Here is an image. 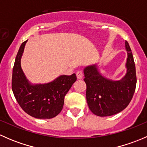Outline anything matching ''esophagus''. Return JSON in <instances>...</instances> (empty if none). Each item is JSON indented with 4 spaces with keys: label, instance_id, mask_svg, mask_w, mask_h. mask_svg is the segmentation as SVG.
Instances as JSON below:
<instances>
[{
    "label": "esophagus",
    "instance_id": "34e87169",
    "mask_svg": "<svg viewBox=\"0 0 147 147\" xmlns=\"http://www.w3.org/2000/svg\"><path fill=\"white\" fill-rule=\"evenodd\" d=\"M76 75H77V78H78V79H79V80L82 79V77H83L82 71H81V70L78 71V72H76Z\"/></svg>",
    "mask_w": 147,
    "mask_h": 147
}]
</instances>
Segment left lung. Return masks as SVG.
I'll return each mask as SVG.
<instances>
[{
  "instance_id": "obj_1",
  "label": "left lung",
  "mask_w": 147,
  "mask_h": 147,
  "mask_svg": "<svg viewBox=\"0 0 147 147\" xmlns=\"http://www.w3.org/2000/svg\"><path fill=\"white\" fill-rule=\"evenodd\" d=\"M127 72L119 81L106 79L99 73L96 65L84 69L87 85L86 99L90 111L99 117L112 116L121 112L129 105L135 92L137 75L134 57L127 41Z\"/></svg>"
}]
</instances>
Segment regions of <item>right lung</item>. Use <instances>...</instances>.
<instances>
[{
  "label": "right lung",
  "mask_w": 147,
  "mask_h": 147,
  "mask_svg": "<svg viewBox=\"0 0 147 147\" xmlns=\"http://www.w3.org/2000/svg\"><path fill=\"white\" fill-rule=\"evenodd\" d=\"M27 40L19 48L12 75V90L18 103L28 115L38 119H51L62 111L65 96L76 81L75 74L61 75L53 82L32 85L20 67V58Z\"/></svg>",
  "instance_id": "right-lung-1"
}]
</instances>
